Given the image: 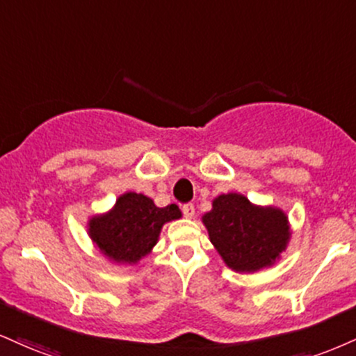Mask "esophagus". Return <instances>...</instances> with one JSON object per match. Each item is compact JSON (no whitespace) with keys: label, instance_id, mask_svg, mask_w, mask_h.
Instances as JSON below:
<instances>
[{"label":"esophagus","instance_id":"34e87169","mask_svg":"<svg viewBox=\"0 0 356 356\" xmlns=\"http://www.w3.org/2000/svg\"><path fill=\"white\" fill-rule=\"evenodd\" d=\"M182 213H184V217H187V219H192V217L195 216V207L192 204H184Z\"/></svg>","mask_w":356,"mask_h":356}]
</instances>
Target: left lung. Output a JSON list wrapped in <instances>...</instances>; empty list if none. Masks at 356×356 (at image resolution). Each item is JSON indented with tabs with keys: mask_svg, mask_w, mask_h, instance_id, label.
<instances>
[{
	"mask_svg": "<svg viewBox=\"0 0 356 356\" xmlns=\"http://www.w3.org/2000/svg\"><path fill=\"white\" fill-rule=\"evenodd\" d=\"M209 237L235 272L270 267L290 238L289 220L280 209L257 207L241 194H222L202 217Z\"/></svg>",
	"mask_w": 356,
	"mask_h": 356,
	"instance_id": "8db88e82",
	"label": "left lung"
}]
</instances>
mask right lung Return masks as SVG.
I'll return each instance as SVG.
<instances>
[{"mask_svg": "<svg viewBox=\"0 0 356 356\" xmlns=\"http://www.w3.org/2000/svg\"><path fill=\"white\" fill-rule=\"evenodd\" d=\"M175 219H181L175 204L157 207L149 197L127 192L109 213L89 220V237L109 259L136 264L156 245L162 225Z\"/></svg>", "mask_w": 356, "mask_h": 356, "instance_id": "add662e5", "label": "right lung"}]
</instances>
